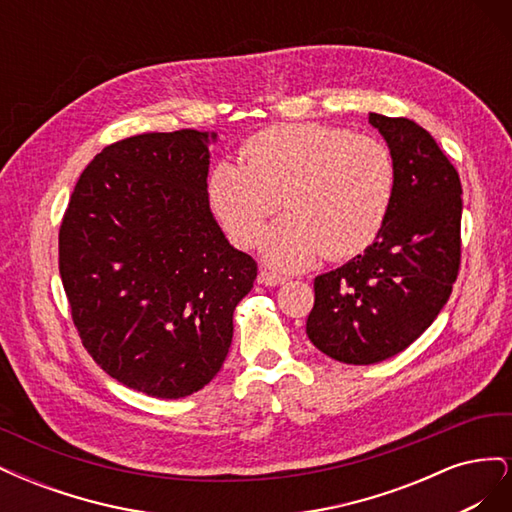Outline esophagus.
Returning <instances> with one entry per match:
<instances>
[{"mask_svg": "<svg viewBox=\"0 0 512 512\" xmlns=\"http://www.w3.org/2000/svg\"><path fill=\"white\" fill-rule=\"evenodd\" d=\"M256 282L260 284V286H282L286 280L282 275H275V273H271V271H267V269H262L260 273H258V277H256Z\"/></svg>", "mask_w": 512, "mask_h": 512, "instance_id": "1", "label": "esophagus"}]
</instances>
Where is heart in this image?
<instances>
[{"instance_id":"heart-1","label":"heart","mask_w":512,"mask_h":512,"mask_svg":"<svg viewBox=\"0 0 512 512\" xmlns=\"http://www.w3.org/2000/svg\"><path fill=\"white\" fill-rule=\"evenodd\" d=\"M243 162L222 158L207 177V200L228 239L247 247L269 215L288 211L260 239L271 267L303 269L374 243L395 194L391 151L371 136L322 123H286L254 134Z\"/></svg>"}]
</instances>
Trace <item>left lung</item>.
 <instances>
[{
  "label": "left lung",
  "instance_id": "obj_1",
  "mask_svg": "<svg viewBox=\"0 0 512 512\" xmlns=\"http://www.w3.org/2000/svg\"><path fill=\"white\" fill-rule=\"evenodd\" d=\"M395 164V194L376 241L314 280L307 337L348 365L406 350L436 320L459 271L461 183L433 136L406 117L369 113Z\"/></svg>",
  "mask_w": 512,
  "mask_h": 512
}]
</instances>
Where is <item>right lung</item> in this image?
Listing matches in <instances>:
<instances>
[{
	"mask_svg": "<svg viewBox=\"0 0 512 512\" xmlns=\"http://www.w3.org/2000/svg\"><path fill=\"white\" fill-rule=\"evenodd\" d=\"M213 136L151 132L104 147L59 230V273L83 346L149 397H188L213 380L235 307L256 280V262L228 243L209 207Z\"/></svg>",
	"mask_w": 512,
	"mask_h": 512,
	"instance_id": "1",
	"label": "right lung"
}]
</instances>
